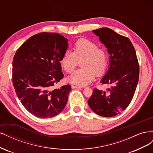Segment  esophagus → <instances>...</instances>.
Segmentation results:
<instances>
[{"mask_svg": "<svg viewBox=\"0 0 153 153\" xmlns=\"http://www.w3.org/2000/svg\"><path fill=\"white\" fill-rule=\"evenodd\" d=\"M72 89H81L82 87L80 86H77V85H71Z\"/></svg>", "mask_w": 153, "mask_h": 153, "instance_id": "1", "label": "esophagus"}]
</instances>
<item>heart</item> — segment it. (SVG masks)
I'll use <instances>...</instances> for the list:
<instances>
[{"label": "heart", "instance_id": "1", "mask_svg": "<svg viewBox=\"0 0 153 153\" xmlns=\"http://www.w3.org/2000/svg\"><path fill=\"white\" fill-rule=\"evenodd\" d=\"M74 52L67 50L61 59L62 66L68 73H72L78 61L82 68L75 71L69 77L72 84L84 86L93 80L96 76L105 72L108 64V56L104 49L98 48L96 43L87 39L78 40L74 45Z\"/></svg>", "mask_w": 153, "mask_h": 153}]
</instances>
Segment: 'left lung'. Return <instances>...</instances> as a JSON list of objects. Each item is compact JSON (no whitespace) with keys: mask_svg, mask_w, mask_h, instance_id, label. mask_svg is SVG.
<instances>
[{"mask_svg":"<svg viewBox=\"0 0 153 153\" xmlns=\"http://www.w3.org/2000/svg\"><path fill=\"white\" fill-rule=\"evenodd\" d=\"M110 55L109 68L100 82L110 84L106 91L94 89L88 100L91 109L103 117H113L125 110L135 94L139 77L135 50L126 37L103 27L92 30Z\"/></svg>","mask_w":153,"mask_h":153,"instance_id":"obj_1","label":"left lung"}]
</instances>
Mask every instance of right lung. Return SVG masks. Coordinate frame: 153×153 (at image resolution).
<instances>
[{"mask_svg":"<svg viewBox=\"0 0 153 153\" xmlns=\"http://www.w3.org/2000/svg\"><path fill=\"white\" fill-rule=\"evenodd\" d=\"M68 48V39L59 34L32 36L18 48L13 61V84L22 105L39 118L61 113L71 90L67 85L53 86L64 76L60 61Z\"/></svg>","mask_w":153,"mask_h":153,"instance_id":"1","label":"right lung"}]
</instances>
